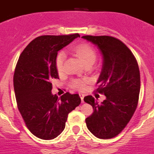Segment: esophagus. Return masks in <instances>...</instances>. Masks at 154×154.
I'll use <instances>...</instances> for the list:
<instances>
[{"label": "esophagus", "mask_w": 154, "mask_h": 154, "mask_svg": "<svg viewBox=\"0 0 154 154\" xmlns=\"http://www.w3.org/2000/svg\"><path fill=\"white\" fill-rule=\"evenodd\" d=\"M79 96H80V98H81V100H82V103H84V100H83V99H84V94H82V93H80L79 94Z\"/></svg>", "instance_id": "obj_1"}]
</instances>
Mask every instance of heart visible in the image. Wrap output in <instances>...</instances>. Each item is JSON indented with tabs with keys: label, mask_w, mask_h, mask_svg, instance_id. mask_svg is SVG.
<instances>
[{
	"label": "heart",
	"mask_w": 154,
	"mask_h": 154,
	"mask_svg": "<svg viewBox=\"0 0 154 154\" xmlns=\"http://www.w3.org/2000/svg\"><path fill=\"white\" fill-rule=\"evenodd\" d=\"M73 52L75 55L79 58L83 65H92L97 59V53L93 47L88 43H82L76 45L73 48ZM65 55L63 51H60L58 53L56 58H55V66L58 72H61L63 69V64L65 61ZM88 82L87 79H73L71 81L70 85L75 90H83L86 87V84Z\"/></svg>",
	"instance_id": "obj_1"
}]
</instances>
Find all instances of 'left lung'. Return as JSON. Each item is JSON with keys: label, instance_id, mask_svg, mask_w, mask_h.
<instances>
[{"label": "left lung", "instance_id": "left-lung-1", "mask_svg": "<svg viewBox=\"0 0 154 154\" xmlns=\"http://www.w3.org/2000/svg\"><path fill=\"white\" fill-rule=\"evenodd\" d=\"M82 38L97 45L103 55V69L96 91L106 97L101 104L92 96L84 98L94 110L85 119L87 128L98 138H112L123 131L137 109L140 90L138 63L127 46L114 37Z\"/></svg>", "mask_w": 154, "mask_h": 154}]
</instances>
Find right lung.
<instances>
[{
    "mask_svg": "<svg viewBox=\"0 0 154 154\" xmlns=\"http://www.w3.org/2000/svg\"><path fill=\"white\" fill-rule=\"evenodd\" d=\"M78 37H38L24 48L16 65L14 89L17 108L28 130L42 140L60 135L69 113L81 103L79 94L66 92L58 99L51 93V83L53 79H59L55 66L58 51Z\"/></svg>",
    "mask_w": 154,
    "mask_h": 154,
    "instance_id": "right-lung-1",
    "label": "right lung"
}]
</instances>
